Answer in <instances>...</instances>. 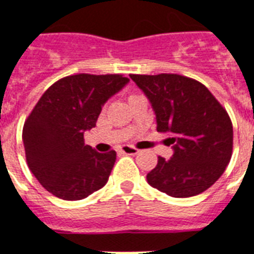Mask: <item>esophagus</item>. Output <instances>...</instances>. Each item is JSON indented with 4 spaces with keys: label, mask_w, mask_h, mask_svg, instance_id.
Masks as SVG:
<instances>
[{
    "label": "esophagus",
    "mask_w": 254,
    "mask_h": 254,
    "mask_svg": "<svg viewBox=\"0 0 254 254\" xmlns=\"http://www.w3.org/2000/svg\"><path fill=\"white\" fill-rule=\"evenodd\" d=\"M120 153H123V154L127 155H134L138 153V150H137L135 147L130 146V145H124V146L120 147Z\"/></svg>",
    "instance_id": "34e87169"
}]
</instances>
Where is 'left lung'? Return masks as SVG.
I'll use <instances>...</instances> for the list:
<instances>
[{"instance_id": "1", "label": "left lung", "mask_w": 254, "mask_h": 254, "mask_svg": "<svg viewBox=\"0 0 254 254\" xmlns=\"http://www.w3.org/2000/svg\"><path fill=\"white\" fill-rule=\"evenodd\" d=\"M155 113L157 130L170 133L173 157H158L147 183L173 197H190L209 189L232 157L231 119L208 88L177 73L130 75Z\"/></svg>"}]
</instances>
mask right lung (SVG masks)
<instances>
[{"instance_id":"1","label":"right lung","mask_w":254,"mask_h":254,"mask_svg":"<svg viewBox=\"0 0 254 254\" xmlns=\"http://www.w3.org/2000/svg\"><path fill=\"white\" fill-rule=\"evenodd\" d=\"M129 83L121 75L63 77L42 95L26 120L22 141L27 165L49 192L80 200L107 185L116 151L97 153L84 143L104 104Z\"/></svg>"}]
</instances>
